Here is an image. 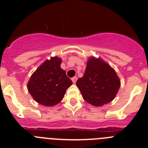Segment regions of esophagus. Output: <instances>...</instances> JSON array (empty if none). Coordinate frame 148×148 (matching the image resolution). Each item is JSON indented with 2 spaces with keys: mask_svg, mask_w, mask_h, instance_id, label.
Wrapping results in <instances>:
<instances>
[{
  "mask_svg": "<svg viewBox=\"0 0 148 148\" xmlns=\"http://www.w3.org/2000/svg\"><path fill=\"white\" fill-rule=\"evenodd\" d=\"M77 77L76 76H75V77H73V78H72V81H73V82L74 84L75 83V82H76V81H77Z\"/></svg>",
  "mask_w": 148,
  "mask_h": 148,
  "instance_id": "obj_1",
  "label": "esophagus"
}]
</instances>
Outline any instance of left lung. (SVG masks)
Wrapping results in <instances>:
<instances>
[{"mask_svg":"<svg viewBox=\"0 0 148 148\" xmlns=\"http://www.w3.org/2000/svg\"><path fill=\"white\" fill-rule=\"evenodd\" d=\"M120 84L119 78L113 68L102 59L94 57L89 58L83 77L76 82L83 99L95 107L112 101Z\"/></svg>","mask_w":148,"mask_h":148,"instance_id":"8db88e82","label":"left lung"}]
</instances>
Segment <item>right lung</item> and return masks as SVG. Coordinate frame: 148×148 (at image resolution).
I'll return each mask as SVG.
<instances>
[{
  "instance_id": "1",
  "label": "right lung",
  "mask_w": 148,
  "mask_h": 148,
  "mask_svg": "<svg viewBox=\"0 0 148 148\" xmlns=\"http://www.w3.org/2000/svg\"><path fill=\"white\" fill-rule=\"evenodd\" d=\"M61 59L52 57L46 60L30 77L27 89L38 103L44 106H54L63 99L66 89L73 82L61 68Z\"/></svg>"
}]
</instances>
